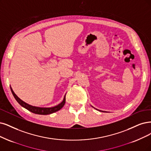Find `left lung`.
Returning a JSON list of instances; mask_svg holds the SVG:
<instances>
[{"label":"left lung","mask_w":151,"mask_h":151,"mask_svg":"<svg viewBox=\"0 0 151 151\" xmlns=\"http://www.w3.org/2000/svg\"><path fill=\"white\" fill-rule=\"evenodd\" d=\"M92 107H93V108H94L93 106H92ZM95 109H96V108H95ZM96 109V110H98V109ZM98 111H102V112H106V111H101V110H98Z\"/></svg>","instance_id":"1"}]
</instances>
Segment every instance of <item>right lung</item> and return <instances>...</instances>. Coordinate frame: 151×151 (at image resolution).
<instances>
[{
    "label": "right lung",
    "mask_w": 151,
    "mask_h": 151,
    "mask_svg": "<svg viewBox=\"0 0 151 151\" xmlns=\"http://www.w3.org/2000/svg\"><path fill=\"white\" fill-rule=\"evenodd\" d=\"M10 90L11 91H12V93L13 94L14 97L16 99V101L19 103L20 105H21L22 107H24V108L27 109V110H29L30 112L37 114H42V115H47L53 113L55 112H57V111H59L63 107V106L65 105V96H64V98L63 99V101H61L60 104H58L57 106H55L53 107H50V108H43V107H38V106H32L29 104H28L24 101H22L21 99H20L16 95L14 91H13L12 87L10 86Z\"/></svg>",
    "instance_id": "obj_1"
}]
</instances>
